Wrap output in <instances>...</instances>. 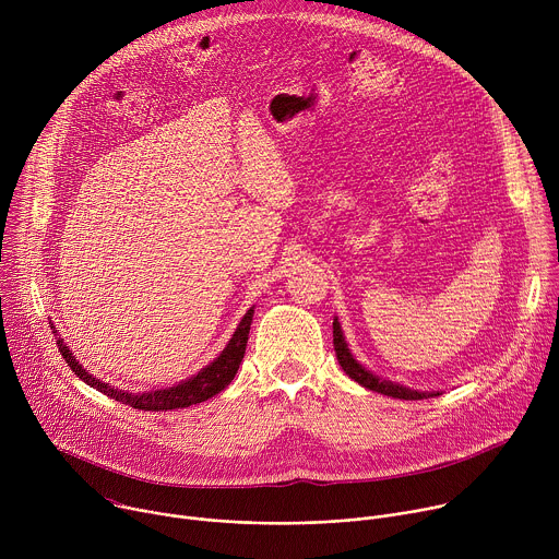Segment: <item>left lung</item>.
<instances>
[{"instance_id": "obj_1", "label": "left lung", "mask_w": 559, "mask_h": 559, "mask_svg": "<svg viewBox=\"0 0 559 559\" xmlns=\"http://www.w3.org/2000/svg\"><path fill=\"white\" fill-rule=\"evenodd\" d=\"M334 349H336V358L343 367V371L356 380L358 384H362L365 389L369 391H378V393H384V395H391V397H401V401H423V397H433V395H440V391H416V389H409V386H403L397 382H391V380H384L376 373H371L369 369H365L349 352L347 343H345V336H343V330H341V323L338 318H334Z\"/></svg>"}]
</instances>
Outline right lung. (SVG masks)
<instances>
[{
    "instance_id": "obj_1",
    "label": "right lung",
    "mask_w": 559,
    "mask_h": 559,
    "mask_svg": "<svg viewBox=\"0 0 559 559\" xmlns=\"http://www.w3.org/2000/svg\"><path fill=\"white\" fill-rule=\"evenodd\" d=\"M252 316H254V307L248 309V313L243 316V321L238 323L236 332L231 334L229 343L225 345V349L207 365L203 367L197 376L175 384V386H166V389H156V391H147V393H128L121 389H115L108 382H102L97 378H93V373H88L79 360H74L72 352L66 347L63 338L57 341V347L63 356V360L68 362V367L82 378L86 384H91L93 389L106 393L108 397H115V401L130 405L134 409L141 412H168V409H183L197 403L207 401V397L216 395L218 391H223L236 376L238 365H241L243 356H246V347H248V334H250V325H252ZM57 336V330L52 332Z\"/></svg>"
}]
</instances>
